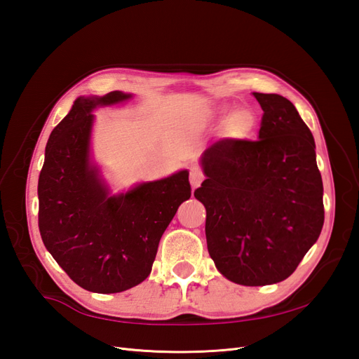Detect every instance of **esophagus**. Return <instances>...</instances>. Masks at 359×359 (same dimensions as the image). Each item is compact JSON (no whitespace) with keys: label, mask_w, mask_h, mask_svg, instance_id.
I'll list each match as a JSON object with an SVG mask.
<instances>
[{"label":"esophagus","mask_w":359,"mask_h":359,"mask_svg":"<svg viewBox=\"0 0 359 359\" xmlns=\"http://www.w3.org/2000/svg\"><path fill=\"white\" fill-rule=\"evenodd\" d=\"M205 175H203V170L199 166H193L190 169V184L193 189H196L201 186V182L203 181Z\"/></svg>","instance_id":"obj_1"}]
</instances>
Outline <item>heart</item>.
<instances>
[{"instance_id": "b5f03b06", "label": "heart", "mask_w": 359, "mask_h": 359, "mask_svg": "<svg viewBox=\"0 0 359 359\" xmlns=\"http://www.w3.org/2000/svg\"><path fill=\"white\" fill-rule=\"evenodd\" d=\"M232 126L236 132L245 133L253 127V116L248 111H236L232 115Z\"/></svg>"}]
</instances>
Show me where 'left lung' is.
Here are the masks:
<instances>
[{
    "label": "left lung",
    "mask_w": 359,
    "mask_h": 359,
    "mask_svg": "<svg viewBox=\"0 0 359 359\" xmlns=\"http://www.w3.org/2000/svg\"><path fill=\"white\" fill-rule=\"evenodd\" d=\"M259 139H222L202 156L206 245L217 269L244 286L286 280L320 235L323 186L314 139L286 97L253 93Z\"/></svg>",
    "instance_id": "8db88e82"
}]
</instances>
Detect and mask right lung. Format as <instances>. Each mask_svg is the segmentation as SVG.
<instances>
[{"instance_id":"add662e5","label":"right lung","mask_w":359,"mask_h":359,"mask_svg":"<svg viewBox=\"0 0 359 359\" xmlns=\"http://www.w3.org/2000/svg\"><path fill=\"white\" fill-rule=\"evenodd\" d=\"M132 94L79 97L52 130L39 177V229L48 252L81 287L116 293L149 276L163 232L190 198L189 172L109 196L90 163L91 111Z\"/></svg>"}]
</instances>
